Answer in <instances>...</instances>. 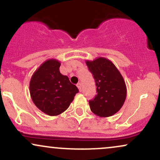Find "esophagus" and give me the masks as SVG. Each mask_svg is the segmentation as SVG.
Returning a JSON list of instances; mask_svg holds the SVG:
<instances>
[{
	"instance_id": "34e87169",
	"label": "esophagus",
	"mask_w": 160,
	"mask_h": 160,
	"mask_svg": "<svg viewBox=\"0 0 160 160\" xmlns=\"http://www.w3.org/2000/svg\"><path fill=\"white\" fill-rule=\"evenodd\" d=\"M77 86H78V89L80 91H81V86H82V85H81V83H80V82H78V84H77Z\"/></svg>"
}]
</instances>
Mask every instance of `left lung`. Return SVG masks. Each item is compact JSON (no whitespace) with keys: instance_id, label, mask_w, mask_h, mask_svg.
I'll return each mask as SVG.
<instances>
[{"instance_id":"1","label":"left lung","mask_w":160,"mask_h":160,"mask_svg":"<svg viewBox=\"0 0 160 160\" xmlns=\"http://www.w3.org/2000/svg\"><path fill=\"white\" fill-rule=\"evenodd\" d=\"M86 64L93 74L98 92L89 102L92 112L100 117L114 115L122 107L127 94L122 74L111 60L104 57L86 60Z\"/></svg>"}]
</instances>
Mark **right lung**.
Returning <instances> with one entry per match:
<instances>
[{"label":"right lung","instance_id":"1","mask_svg":"<svg viewBox=\"0 0 160 160\" xmlns=\"http://www.w3.org/2000/svg\"><path fill=\"white\" fill-rule=\"evenodd\" d=\"M61 62L55 58L45 61L34 72L29 83L31 98L36 107L49 116L65 111L79 90L59 71Z\"/></svg>","mask_w":160,"mask_h":160}]
</instances>
